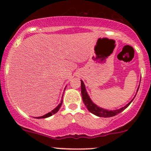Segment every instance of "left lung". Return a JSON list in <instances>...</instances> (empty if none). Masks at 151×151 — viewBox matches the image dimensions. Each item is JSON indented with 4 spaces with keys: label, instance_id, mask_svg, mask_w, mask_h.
<instances>
[{
    "label": "left lung",
    "instance_id": "obj_1",
    "mask_svg": "<svg viewBox=\"0 0 151 151\" xmlns=\"http://www.w3.org/2000/svg\"><path fill=\"white\" fill-rule=\"evenodd\" d=\"M138 89H139V86H138ZM81 96H82L83 101H84V104H85L88 110H89L91 114H94V115L97 116H100V117L107 118V117L114 116L117 115V114L121 113V111H123L124 109L127 108V107L130 105V104H131L133 100V99L131 100V101H130L127 105L125 106L124 107H122V108L120 109H117V110H114V111H109V110H106V109L100 108V107L97 106L94 104L91 101V100L90 99L89 95H88L87 93H86L85 86H84V82H83L82 81H81Z\"/></svg>",
    "mask_w": 151,
    "mask_h": 151
}]
</instances>
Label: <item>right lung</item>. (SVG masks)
Listing matches in <instances>:
<instances>
[{"label":"right lung","mask_w":151,"mask_h":151,"mask_svg":"<svg viewBox=\"0 0 151 151\" xmlns=\"http://www.w3.org/2000/svg\"><path fill=\"white\" fill-rule=\"evenodd\" d=\"M62 101H63V100L62 99L61 103H60V104H59V105L58 106L56 107V108H55V109H54V110L52 111L49 112V113L47 114H45V115L42 116H40V117H37V119H45V118H47V117H49V116H52V115H53V114H56L57 112H58V111H59V109H60V107H61L62 104Z\"/></svg>","instance_id":"obj_1"}]
</instances>
